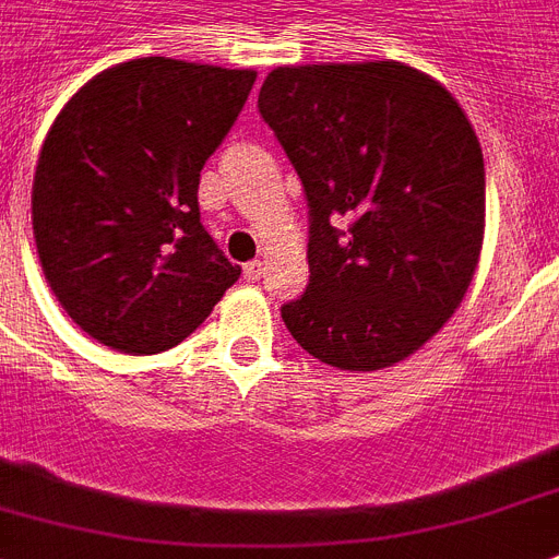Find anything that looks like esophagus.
<instances>
[{"label":"esophagus","instance_id":"1","mask_svg":"<svg viewBox=\"0 0 559 559\" xmlns=\"http://www.w3.org/2000/svg\"><path fill=\"white\" fill-rule=\"evenodd\" d=\"M260 274H262V262L260 260L246 262V265H242V276H246L248 283H257V280H260Z\"/></svg>","mask_w":559,"mask_h":559}]
</instances>
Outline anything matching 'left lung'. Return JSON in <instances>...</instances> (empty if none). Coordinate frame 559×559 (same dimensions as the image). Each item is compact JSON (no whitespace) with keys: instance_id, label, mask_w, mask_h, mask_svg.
I'll use <instances>...</instances> for the list:
<instances>
[{"instance_id":"obj_1","label":"left lung","mask_w":559,"mask_h":559,"mask_svg":"<svg viewBox=\"0 0 559 559\" xmlns=\"http://www.w3.org/2000/svg\"><path fill=\"white\" fill-rule=\"evenodd\" d=\"M260 114L308 200V288L285 329L325 366L380 371L460 308L486 230V168L454 96L403 62L288 64Z\"/></svg>"}]
</instances>
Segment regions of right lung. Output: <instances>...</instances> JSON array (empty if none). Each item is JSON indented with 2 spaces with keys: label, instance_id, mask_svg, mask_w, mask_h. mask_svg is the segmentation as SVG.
I'll use <instances>...</instances> for the list:
<instances>
[{
  "label": "right lung",
  "instance_id": "obj_1",
  "mask_svg": "<svg viewBox=\"0 0 559 559\" xmlns=\"http://www.w3.org/2000/svg\"><path fill=\"white\" fill-rule=\"evenodd\" d=\"M257 71L145 57L96 73L41 142L31 214L59 306L114 352L159 354L242 269L200 223V170Z\"/></svg>",
  "mask_w": 559,
  "mask_h": 559
}]
</instances>
